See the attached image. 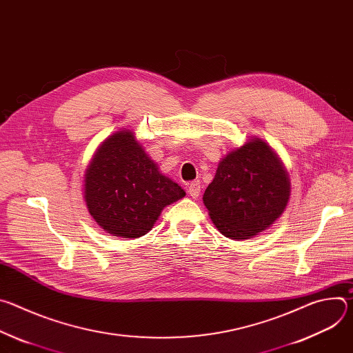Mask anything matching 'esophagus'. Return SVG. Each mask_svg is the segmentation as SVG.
<instances>
[{"label": "esophagus", "mask_w": 353, "mask_h": 353, "mask_svg": "<svg viewBox=\"0 0 353 353\" xmlns=\"http://www.w3.org/2000/svg\"><path fill=\"white\" fill-rule=\"evenodd\" d=\"M187 191H188V194H190L192 198H196V196L199 195V192H201V183H199L198 180L191 181Z\"/></svg>", "instance_id": "esophagus-1"}]
</instances>
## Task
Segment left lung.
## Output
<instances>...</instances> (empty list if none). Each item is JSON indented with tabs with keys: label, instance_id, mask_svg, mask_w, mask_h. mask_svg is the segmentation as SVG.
I'll use <instances>...</instances> for the list:
<instances>
[{
	"label": "left lung",
	"instance_id": "left-lung-1",
	"mask_svg": "<svg viewBox=\"0 0 353 353\" xmlns=\"http://www.w3.org/2000/svg\"><path fill=\"white\" fill-rule=\"evenodd\" d=\"M289 179L272 149L253 139L219 162L204 204L218 230L230 239H251L270 228L289 201Z\"/></svg>",
	"mask_w": 353,
	"mask_h": 353
}]
</instances>
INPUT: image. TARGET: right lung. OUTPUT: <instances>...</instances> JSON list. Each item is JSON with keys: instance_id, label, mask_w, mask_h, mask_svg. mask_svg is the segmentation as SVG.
<instances>
[{"instance_id": "obj_1", "label": "right lung", "mask_w": 353, "mask_h": 353, "mask_svg": "<svg viewBox=\"0 0 353 353\" xmlns=\"http://www.w3.org/2000/svg\"><path fill=\"white\" fill-rule=\"evenodd\" d=\"M185 195L161 174L131 131H120L97 149L85 174V201L106 232L137 239L152 229L166 205Z\"/></svg>"}]
</instances>
